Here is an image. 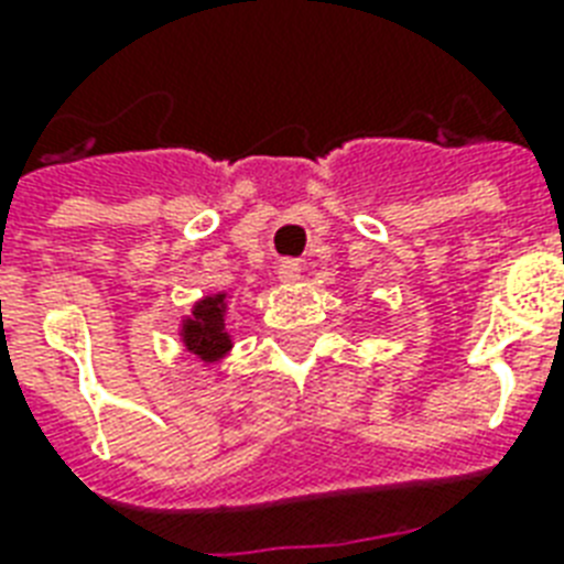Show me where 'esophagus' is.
<instances>
[{
	"instance_id": "obj_1",
	"label": "esophagus",
	"mask_w": 564,
	"mask_h": 564,
	"mask_svg": "<svg viewBox=\"0 0 564 564\" xmlns=\"http://www.w3.org/2000/svg\"><path fill=\"white\" fill-rule=\"evenodd\" d=\"M278 278H281L283 283H295L301 278V269H299V263H290V260H286V263H281V269H278Z\"/></svg>"
}]
</instances>
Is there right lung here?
<instances>
[{"label":"right lung","mask_w":564,"mask_h":564,"mask_svg":"<svg viewBox=\"0 0 564 564\" xmlns=\"http://www.w3.org/2000/svg\"><path fill=\"white\" fill-rule=\"evenodd\" d=\"M178 336L184 348L204 366L225 360L234 348V336L228 330V292H213L195 301L193 313L181 318Z\"/></svg>","instance_id":"right-lung-1"}]
</instances>
